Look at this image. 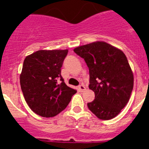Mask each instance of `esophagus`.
Returning a JSON list of instances; mask_svg holds the SVG:
<instances>
[{"instance_id":"obj_1","label":"esophagus","mask_w":149,"mask_h":149,"mask_svg":"<svg viewBox=\"0 0 149 149\" xmlns=\"http://www.w3.org/2000/svg\"><path fill=\"white\" fill-rule=\"evenodd\" d=\"M85 89H86V87H85L84 85H80V86H78V90L80 91V92H84Z\"/></svg>"}]
</instances>
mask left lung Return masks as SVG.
Masks as SVG:
<instances>
[{
    "instance_id": "1",
    "label": "left lung",
    "mask_w": 149,
    "mask_h": 149,
    "mask_svg": "<svg viewBox=\"0 0 149 149\" xmlns=\"http://www.w3.org/2000/svg\"><path fill=\"white\" fill-rule=\"evenodd\" d=\"M89 68V88L95 99L87 104L98 119L116 116L128 102L134 87V74L125 54L104 42H95L74 49Z\"/></svg>"
}]
</instances>
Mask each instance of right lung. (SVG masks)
I'll return each mask as SVG.
<instances>
[{
  "instance_id": "right-lung-1",
  "label": "right lung",
  "mask_w": 149,
  "mask_h": 149,
  "mask_svg": "<svg viewBox=\"0 0 149 149\" xmlns=\"http://www.w3.org/2000/svg\"><path fill=\"white\" fill-rule=\"evenodd\" d=\"M68 51L40 50L24 60L21 88L30 108L40 116L49 118L59 114L77 93L67 86L61 76V67Z\"/></svg>"
}]
</instances>
